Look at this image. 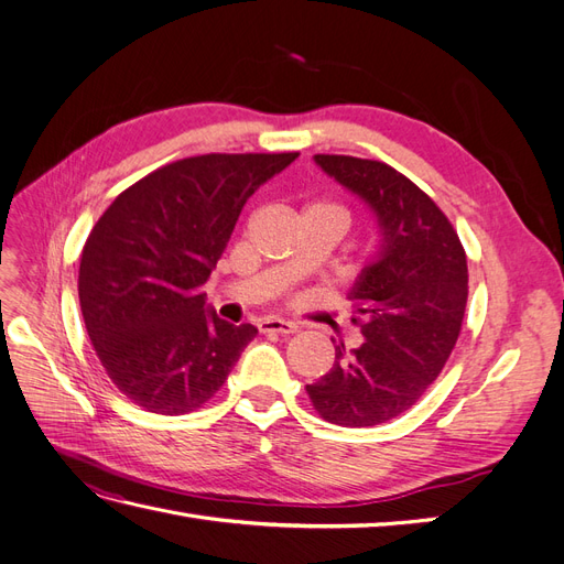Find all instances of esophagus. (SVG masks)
I'll list each match as a JSON object with an SVG mask.
<instances>
[{
	"mask_svg": "<svg viewBox=\"0 0 564 564\" xmlns=\"http://www.w3.org/2000/svg\"><path fill=\"white\" fill-rule=\"evenodd\" d=\"M261 332L263 334H296L299 332V327L294 322H286V319H278V317H265L261 324Z\"/></svg>",
	"mask_w": 564,
	"mask_h": 564,
	"instance_id": "1",
	"label": "esophagus"
}]
</instances>
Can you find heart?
<instances>
[{"instance_id":"obj_1","label":"heart","mask_w":564,"mask_h":564,"mask_svg":"<svg viewBox=\"0 0 564 564\" xmlns=\"http://www.w3.org/2000/svg\"><path fill=\"white\" fill-rule=\"evenodd\" d=\"M311 207H317V209H329V212H334V214H338L340 218L346 220L348 224V212L340 207V204H334V202H315V204H311Z\"/></svg>"}]
</instances>
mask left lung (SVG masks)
<instances>
[{"label": "left lung", "mask_w": 564, "mask_h": 564, "mask_svg": "<svg viewBox=\"0 0 564 564\" xmlns=\"http://www.w3.org/2000/svg\"><path fill=\"white\" fill-rule=\"evenodd\" d=\"M315 162L379 218L381 256L350 301L365 340L336 346L334 367L305 386L315 412L367 429L412 409L449 360L464 324L468 263L449 218L416 183L379 160L315 155Z\"/></svg>", "instance_id": "8db88e82"}]
</instances>
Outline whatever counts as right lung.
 Returning a JSON list of instances; mask_svg holds the SVG:
<instances>
[{"mask_svg":"<svg viewBox=\"0 0 564 564\" xmlns=\"http://www.w3.org/2000/svg\"><path fill=\"white\" fill-rule=\"evenodd\" d=\"M299 152L197 155L129 185L96 220L79 261V305L100 365L145 412L207 404L253 324L204 308L209 280L247 199Z\"/></svg>","mask_w":564,"mask_h":564,"instance_id":"obj_1","label":"right lung"}]
</instances>
